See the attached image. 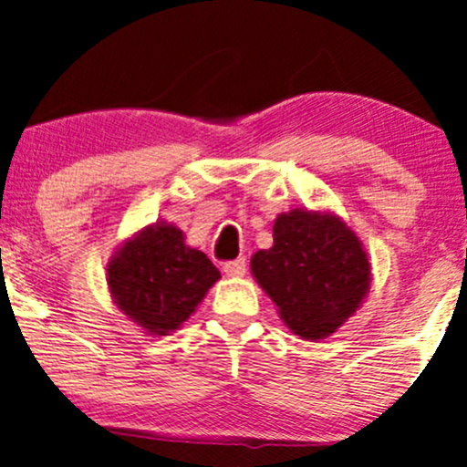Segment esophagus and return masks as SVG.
Wrapping results in <instances>:
<instances>
[{
	"instance_id": "34e87169",
	"label": "esophagus",
	"mask_w": 467,
	"mask_h": 467,
	"mask_svg": "<svg viewBox=\"0 0 467 467\" xmlns=\"http://www.w3.org/2000/svg\"><path fill=\"white\" fill-rule=\"evenodd\" d=\"M247 271L245 258H237V260H230V263H223V273L228 277H244Z\"/></svg>"
}]
</instances>
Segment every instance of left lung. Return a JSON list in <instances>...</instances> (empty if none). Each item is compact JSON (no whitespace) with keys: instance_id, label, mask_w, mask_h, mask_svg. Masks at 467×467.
Listing matches in <instances>:
<instances>
[{"instance_id":"obj_1","label":"left lung","mask_w":467,"mask_h":467,"mask_svg":"<svg viewBox=\"0 0 467 467\" xmlns=\"http://www.w3.org/2000/svg\"><path fill=\"white\" fill-rule=\"evenodd\" d=\"M252 273L282 320L303 339L335 333L369 292L371 265L357 234L335 213L295 209L273 223V247Z\"/></svg>"}]
</instances>
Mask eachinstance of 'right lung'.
Returning <instances> with one entry per match:
<instances>
[{
  "mask_svg": "<svg viewBox=\"0 0 467 467\" xmlns=\"http://www.w3.org/2000/svg\"><path fill=\"white\" fill-rule=\"evenodd\" d=\"M220 271L207 254L185 245L172 223H153L130 237L107 265L117 307L149 335L177 331L202 301Z\"/></svg>",
  "mask_w": 467,
  "mask_h": 467,
  "instance_id": "right-lung-1",
  "label": "right lung"
}]
</instances>
